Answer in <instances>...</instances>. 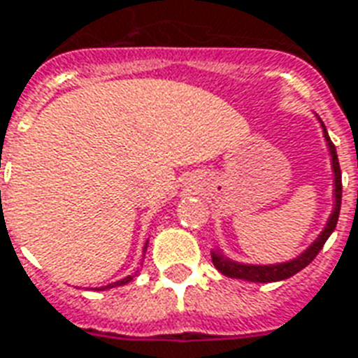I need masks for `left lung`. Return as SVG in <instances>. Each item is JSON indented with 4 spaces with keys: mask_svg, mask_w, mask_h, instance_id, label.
I'll return each instance as SVG.
<instances>
[{
    "mask_svg": "<svg viewBox=\"0 0 358 358\" xmlns=\"http://www.w3.org/2000/svg\"><path fill=\"white\" fill-rule=\"evenodd\" d=\"M321 122V120H319ZM321 127H323V136L327 141V146H329V152H331V165H332V174H334V189H332V197H334V204H332V212L329 215V220L324 223L323 231L319 233V236L313 240L312 244L308 245L304 252L296 255L291 261H285V263H276V264H245L238 263V261H233V259L225 257L222 253V250H212V263L223 276L227 278H236V280H245V282H257V283H268V282H282V280H287V278L294 276L296 272H300L302 268H306L308 264L312 263L313 259L317 257V253L321 252V248L324 245V242L329 240V236L332 234V231L336 229L338 215H340V206H342V171H340V163H338V154L336 146L332 144L331 136L324 129L323 122H321Z\"/></svg>",
    "mask_w": 358,
    "mask_h": 358,
    "instance_id": "1",
    "label": "left lung"
}]
</instances>
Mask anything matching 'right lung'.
I'll return each instance as SVG.
<instances>
[{
    "label": "right lung",
    "instance_id": "add662e5",
    "mask_svg": "<svg viewBox=\"0 0 358 358\" xmlns=\"http://www.w3.org/2000/svg\"><path fill=\"white\" fill-rule=\"evenodd\" d=\"M146 248H148V240H146V244H144V252H146ZM138 272V270H136ZM136 272L135 274H131V276L124 278V280H118V282H114V283H108V285H103V287H95L97 291H105V289H113V287H120V285H125V283H129L133 278L136 276Z\"/></svg>",
    "mask_w": 358,
    "mask_h": 358
}]
</instances>
